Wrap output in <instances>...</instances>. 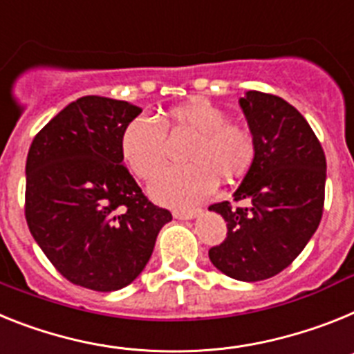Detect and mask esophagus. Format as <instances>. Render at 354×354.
Listing matches in <instances>:
<instances>
[{"instance_id": "esophagus-1", "label": "esophagus", "mask_w": 354, "mask_h": 354, "mask_svg": "<svg viewBox=\"0 0 354 354\" xmlns=\"http://www.w3.org/2000/svg\"><path fill=\"white\" fill-rule=\"evenodd\" d=\"M174 219H196V217H199L201 215V210L199 208H189V210H174L173 212Z\"/></svg>"}]
</instances>
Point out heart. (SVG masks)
<instances>
[{"label":"heart","instance_id":"b5f03b06","mask_svg":"<svg viewBox=\"0 0 354 354\" xmlns=\"http://www.w3.org/2000/svg\"><path fill=\"white\" fill-rule=\"evenodd\" d=\"M194 135L183 158L190 164L164 169L149 185L160 205L189 207L207 198L217 178L233 181L244 176L254 160V137L248 126L228 121V112L205 97H192L158 118L131 119L122 128L121 156L131 173L151 180L165 162L167 135Z\"/></svg>","mask_w":354,"mask_h":354}]
</instances>
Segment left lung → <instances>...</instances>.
Masks as SVG:
<instances>
[{"mask_svg": "<svg viewBox=\"0 0 354 354\" xmlns=\"http://www.w3.org/2000/svg\"><path fill=\"white\" fill-rule=\"evenodd\" d=\"M254 137V160L233 201L208 210L226 221V239L208 251L221 272L260 281L290 266L317 230L324 207L326 156L306 119L272 94L248 91L239 100Z\"/></svg>", "mask_w": 354, "mask_h": 354, "instance_id": "1", "label": "left lung"}]
</instances>
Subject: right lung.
Wrapping results in <instances>:
<instances>
[{
	"label": "right lung",
	"mask_w": 354,
	"mask_h": 354,
	"mask_svg": "<svg viewBox=\"0 0 354 354\" xmlns=\"http://www.w3.org/2000/svg\"><path fill=\"white\" fill-rule=\"evenodd\" d=\"M142 110L84 96L35 135L26 158L24 215L48 260L71 283L97 292L130 285L173 219L124 167L121 133Z\"/></svg>",
	"instance_id": "1"
}]
</instances>
